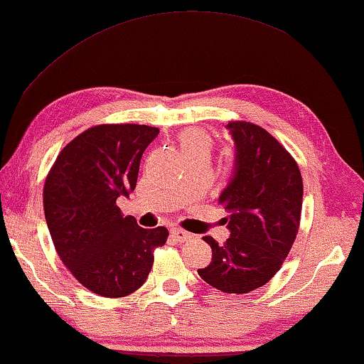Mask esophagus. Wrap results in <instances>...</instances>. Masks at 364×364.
Here are the masks:
<instances>
[{
    "instance_id": "esophagus-1",
    "label": "esophagus",
    "mask_w": 364,
    "mask_h": 364,
    "mask_svg": "<svg viewBox=\"0 0 364 364\" xmlns=\"http://www.w3.org/2000/svg\"><path fill=\"white\" fill-rule=\"evenodd\" d=\"M171 238L183 243V241H188L189 238H191V233L186 232V230H181V228H171Z\"/></svg>"
}]
</instances>
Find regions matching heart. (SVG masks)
<instances>
[{
    "label": "heart",
    "instance_id": "b5f03b06",
    "mask_svg": "<svg viewBox=\"0 0 364 364\" xmlns=\"http://www.w3.org/2000/svg\"><path fill=\"white\" fill-rule=\"evenodd\" d=\"M209 137L198 129L184 131L180 137L181 151H188L193 147H209Z\"/></svg>",
    "mask_w": 364,
    "mask_h": 364
}]
</instances>
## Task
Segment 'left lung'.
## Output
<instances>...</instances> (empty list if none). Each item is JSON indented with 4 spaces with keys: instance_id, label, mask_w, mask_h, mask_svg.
I'll list each match as a JSON object with an SVG mask.
<instances>
[{
    "instance_id": "8db88e82",
    "label": "left lung",
    "mask_w": 364,
    "mask_h": 364,
    "mask_svg": "<svg viewBox=\"0 0 364 364\" xmlns=\"http://www.w3.org/2000/svg\"><path fill=\"white\" fill-rule=\"evenodd\" d=\"M236 147L235 175L220 196L230 238L212 236V261L200 279L223 293H250L279 272L299 230L303 180L296 160L261 126L230 121Z\"/></svg>"
}]
</instances>
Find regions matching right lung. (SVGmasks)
<instances>
[{"label":"right lung","instance_id":"right-lung-1","mask_svg":"<svg viewBox=\"0 0 364 364\" xmlns=\"http://www.w3.org/2000/svg\"><path fill=\"white\" fill-rule=\"evenodd\" d=\"M159 129L146 124H99L66 144L43 184V210L58 256L80 285L123 298L147 280L154 250L168 230H146L124 217L119 196L136 188L141 157Z\"/></svg>","mask_w":364,"mask_h":364}]
</instances>
